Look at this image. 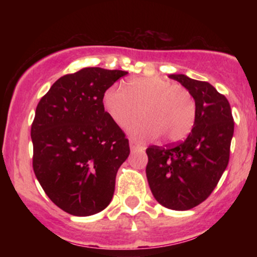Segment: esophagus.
I'll return each instance as SVG.
<instances>
[{"label":"esophagus","instance_id":"esophagus-1","mask_svg":"<svg viewBox=\"0 0 257 257\" xmlns=\"http://www.w3.org/2000/svg\"><path fill=\"white\" fill-rule=\"evenodd\" d=\"M129 146H131V150H133V151H134V150H144V149H145V147L141 145V144H139L138 141H135V140L129 141Z\"/></svg>","mask_w":257,"mask_h":257}]
</instances>
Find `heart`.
I'll use <instances>...</instances> for the list:
<instances>
[{
    "instance_id": "1",
    "label": "heart",
    "mask_w": 257,
    "mask_h": 257,
    "mask_svg": "<svg viewBox=\"0 0 257 257\" xmlns=\"http://www.w3.org/2000/svg\"><path fill=\"white\" fill-rule=\"evenodd\" d=\"M104 107L119 126H128L141 117L146 120L132 125L129 133L140 139L166 135L178 141L187 137L196 120L192 94L170 79L149 76L133 78L124 88L114 85L104 94Z\"/></svg>"
}]
</instances>
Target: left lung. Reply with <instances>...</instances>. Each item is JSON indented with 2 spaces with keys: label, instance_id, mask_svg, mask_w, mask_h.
<instances>
[{
  "label": "left lung",
  "instance_id": "left-lung-1",
  "mask_svg": "<svg viewBox=\"0 0 257 257\" xmlns=\"http://www.w3.org/2000/svg\"><path fill=\"white\" fill-rule=\"evenodd\" d=\"M169 78L192 94L196 120L182 143L146 150V176L159 204L182 211L204 202L216 187L228 164L234 122L228 100L210 83L182 73Z\"/></svg>",
  "mask_w": 257,
  "mask_h": 257
}]
</instances>
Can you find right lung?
I'll return each instance as SVG.
<instances>
[{"label":"right lung","mask_w":257,"mask_h":257,"mask_svg":"<svg viewBox=\"0 0 257 257\" xmlns=\"http://www.w3.org/2000/svg\"><path fill=\"white\" fill-rule=\"evenodd\" d=\"M84 67L65 75L38 102L31 125L35 175L66 213L89 216L110 204L128 139L104 108L105 91L126 75Z\"/></svg>","instance_id":"1"}]
</instances>
